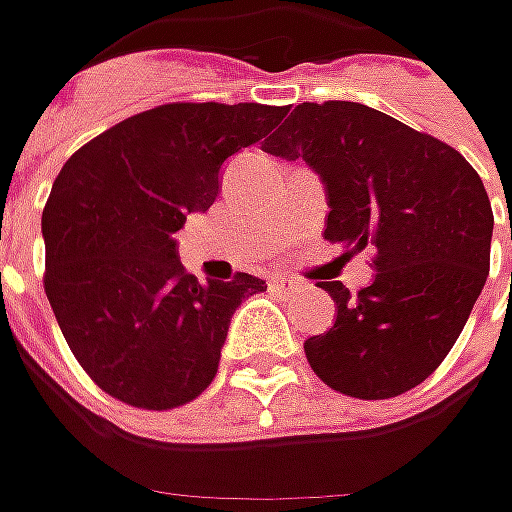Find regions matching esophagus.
Segmentation results:
<instances>
[{"instance_id":"34e87169","label":"esophagus","mask_w":512,"mask_h":512,"mask_svg":"<svg viewBox=\"0 0 512 512\" xmlns=\"http://www.w3.org/2000/svg\"><path fill=\"white\" fill-rule=\"evenodd\" d=\"M270 287H273L276 293H296V290H302V285H299L296 279H290V276H273V279H270Z\"/></svg>"}]
</instances>
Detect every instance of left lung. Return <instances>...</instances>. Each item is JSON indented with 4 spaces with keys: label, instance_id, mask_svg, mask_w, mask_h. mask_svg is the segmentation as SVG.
Returning <instances> with one entry per match:
<instances>
[{
    "label": "left lung",
    "instance_id": "obj_1",
    "mask_svg": "<svg viewBox=\"0 0 512 512\" xmlns=\"http://www.w3.org/2000/svg\"><path fill=\"white\" fill-rule=\"evenodd\" d=\"M262 150L319 173L325 239L376 247V276L356 296L322 282L336 322L305 342L313 373L356 399L422 384L490 273L493 210L479 173L459 150L359 102H302Z\"/></svg>",
    "mask_w": 512,
    "mask_h": 512
}]
</instances>
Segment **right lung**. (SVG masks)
I'll use <instances>...</instances> for the list:
<instances>
[{
    "label": "right lung",
    "mask_w": 512,
    "mask_h": 512,
    "mask_svg": "<svg viewBox=\"0 0 512 512\" xmlns=\"http://www.w3.org/2000/svg\"><path fill=\"white\" fill-rule=\"evenodd\" d=\"M285 108L173 102L79 148L42 213L45 293L73 356L119 402L170 410L219 370L236 307L265 290L250 273L202 285L173 233L219 196L222 165Z\"/></svg>",
    "instance_id": "add662e5"
}]
</instances>
